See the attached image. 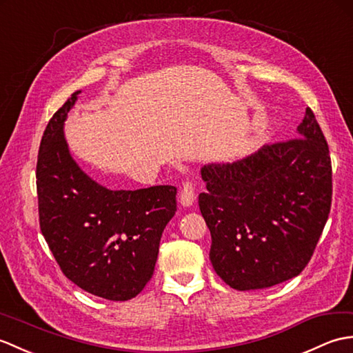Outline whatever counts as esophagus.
Instances as JSON below:
<instances>
[{
	"label": "esophagus",
	"mask_w": 353,
	"mask_h": 353,
	"mask_svg": "<svg viewBox=\"0 0 353 353\" xmlns=\"http://www.w3.org/2000/svg\"><path fill=\"white\" fill-rule=\"evenodd\" d=\"M196 201V193H194V185L192 181H184L181 190H179V202L183 207H190Z\"/></svg>",
	"instance_id": "34e87169"
}]
</instances>
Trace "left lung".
<instances>
[{
	"label": "left lung",
	"instance_id": "1",
	"mask_svg": "<svg viewBox=\"0 0 353 353\" xmlns=\"http://www.w3.org/2000/svg\"><path fill=\"white\" fill-rule=\"evenodd\" d=\"M199 208L211 234L210 260L230 287L268 288L299 275L331 211L330 148L308 107L297 137L264 145L234 163L201 169Z\"/></svg>",
	"mask_w": 353,
	"mask_h": 353
}]
</instances>
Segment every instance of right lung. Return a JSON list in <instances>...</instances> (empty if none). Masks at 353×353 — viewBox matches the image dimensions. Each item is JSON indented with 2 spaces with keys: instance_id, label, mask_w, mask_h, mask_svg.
Masks as SVG:
<instances>
[{
  "instance_id": "add662e5",
  "label": "right lung",
  "mask_w": 353,
  "mask_h": 353,
  "mask_svg": "<svg viewBox=\"0 0 353 353\" xmlns=\"http://www.w3.org/2000/svg\"><path fill=\"white\" fill-rule=\"evenodd\" d=\"M78 93L54 113L42 136L39 223L68 279L90 294L128 301L152 278L161 234L176 211V187L110 190L84 174L63 132Z\"/></svg>"
}]
</instances>
